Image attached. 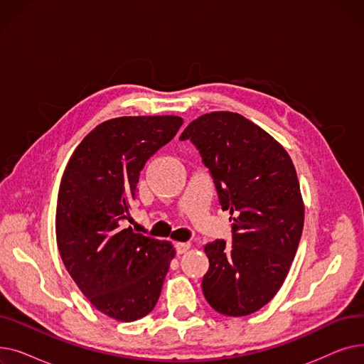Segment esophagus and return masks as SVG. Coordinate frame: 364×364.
Wrapping results in <instances>:
<instances>
[{
  "label": "esophagus",
  "mask_w": 364,
  "mask_h": 364,
  "mask_svg": "<svg viewBox=\"0 0 364 364\" xmlns=\"http://www.w3.org/2000/svg\"><path fill=\"white\" fill-rule=\"evenodd\" d=\"M190 242H178V243H176V250H177V254H184V252H187L188 250H190Z\"/></svg>",
  "instance_id": "1"
}]
</instances>
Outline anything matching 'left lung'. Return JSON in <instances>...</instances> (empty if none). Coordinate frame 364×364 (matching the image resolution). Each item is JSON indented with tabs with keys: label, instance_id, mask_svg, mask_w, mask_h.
<instances>
[{
	"label": "left lung",
	"instance_id": "obj_1",
	"mask_svg": "<svg viewBox=\"0 0 364 364\" xmlns=\"http://www.w3.org/2000/svg\"><path fill=\"white\" fill-rule=\"evenodd\" d=\"M211 171L223 211L233 220V243L209 242L202 291L225 316L252 314L282 288L304 227L294 162L269 132L235 112L205 113L183 131Z\"/></svg>",
	"mask_w": 364,
	"mask_h": 364
}]
</instances>
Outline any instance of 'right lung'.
I'll return each instance as SVG.
<instances>
[{
  "mask_svg": "<svg viewBox=\"0 0 364 364\" xmlns=\"http://www.w3.org/2000/svg\"><path fill=\"white\" fill-rule=\"evenodd\" d=\"M181 125L174 114L105 121L75 149L63 172L55 209L62 261L92 307L114 320L134 321L155 309L176 257L171 242L122 223L146 161Z\"/></svg>",
  "mask_w": 364,
  "mask_h": 364,
  "instance_id": "add662e5",
  "label": "right lung"
}]
</instances>
